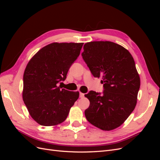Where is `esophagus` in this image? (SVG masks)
I'll return each mask as SVG.
<instances>
[{"label": "esophagus", "instance_id": "esophagus-1", "mask_svg": "<svg viewBox=\"0 0 160 160\" xmlns=\"http://www.w3.org/2000/svg\"><path fill=\"white\" fill-rule=\"evenodd\" d=\"M79 96H80V98H83L84 97H85V94H84V93H81V92H80Z\"/></svg>", "mask_w": 160, "mask_h": 160}]
</instances>
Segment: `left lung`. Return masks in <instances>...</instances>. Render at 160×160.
<instances>
[{"mask_svg": "<svg viewBox=\"0 0 160 160\" xmlns=\"http://www.w3.org/2000/svg\"><path fill=\"white\" fill-rule=\"evenodd\" d=\"M82 57L95 77H101L103 94L90 91L85 118L94 126L110 131L119 127L137 103L140 78L131 53L111 41H92L83 47Z\"/></svg>", "mask_w": 160, "mask_h": 160, "instance_id": "8db88e82", "label": "left lung"}]
</instances>
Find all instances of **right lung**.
<instances>
[{"label": "right lung", "instance_id": "add662e5", "mask_svg": "<svg viewBox=\"0 0 160 160\" xmlns=\"http://www.w3.org/2000/svg\"><path fill=\"white\" fill-rule=\"evenodd\" d=\"M83 43L52 42L38 51L23 75L22 99L31 118L43 126L63 122L79 98L78 91L58 86L65 81Z\"/></svg>", "mask_w": 160, "mask_h": 160}]
</instances>
